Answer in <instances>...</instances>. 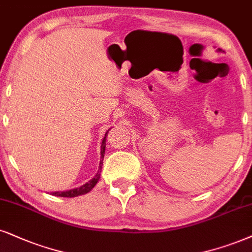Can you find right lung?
<instances>
[{"mask_svg":"<svg viewBox=\"0 0 252 252\" xmlns=\"http://www.w3.org/2000/svg\"><path fill=\"white\" fill-rule=\"evenodd\" d=\"M108 131H109V130H108ZM108 131L106 132V135H104V138H103L102 143H101V160H100V167H98L97 173L95 174V177L93 178V179L89 181V183L85 184L84 186L78 187V189L66 190V192H55V193H52V195L63 196V197H74V196H78V195H82V194H86V193H88L89 190H92V189H93L95 185L97 184L98 179H100V173H101V170H102V165H103L104 150H106V137H107V135H108Z\"/></svg>","mask_w":252,"mask_h":252,"instance_id":"add662e5","label":"right lung"}]
</instances>
